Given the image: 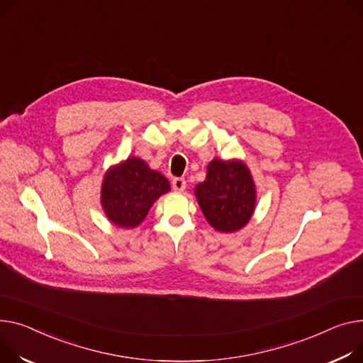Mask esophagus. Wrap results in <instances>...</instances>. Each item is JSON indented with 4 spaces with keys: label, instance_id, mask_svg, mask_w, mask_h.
Returning a JSON list of instances; mask_svg holds the SVG:
<instances>
[{
    "label": "esophagus",
    "instance_id": "1",
    "mask_svg": "<svg viewBox=\"0 0 363 363\" xmlns=\"http://www.w3.org/2000/svg\"><path fill=\"white\" fill-rule=\"evenodd\" d=\"M172 186H174V189H175V191L181 192V191H184V189H185L186 182H185V179H184V178H174V179H172Z\"/></svg>",
    "mask_w": 363,
    "mask_h": 363
}]
</instances>
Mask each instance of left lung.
I'll return each instance as SVG.
<instances>
[{
	"label": "left lung",
	"mask_w": 363,
	"mask_h": 363,
	"mask_svg": "<svg viewBox=\"0 0 363 363\" xmlns=\"http://www.w3.org/2000/svg\"><path fill=\"white\" fill-rule=\"evenodd\" d=\"M194 192L206 220L223 233L242 229L255 210V184L242 160L213 159Z\"/></svg>",
	"instance_id": "8db88e82"
}]
</instances>
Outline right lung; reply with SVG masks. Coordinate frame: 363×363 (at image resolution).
<instances>
[{"mask_svg": "<svg viewBox=\"0 0 363 363\" xmlns=\"http://www.w3.org/2000/svg\"><path fill=\"white\" fill-rule=\"evenodd\" d=\"M171 191L169 181L140 157L112 166L105 174L101 204L108 219L119 228L138 226L153 203Z\"/></svg>", "mask_w": 363, "mask_h": 363, "instance_id": "right-lung-1", "label": "right lung"}]
</instances>
